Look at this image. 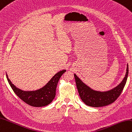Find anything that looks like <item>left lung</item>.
I'll return each mask as SVG.
<instances>
[{
	"label": "left lung",
	"mask_w": 132,
	"mask_h": 132,
	"mask_svg": "<svg viewBox=\"0 0 132 132\" xmlns=\"http://www.w3.org/2000/svg\"><path fill=\"white\" fill-rule=\"evenodd\" d=\"M128 75V65L123 80L112 89L106 92L96 91L92 89L74 73L76 87L81 100L87 105L94 108H100L113 103L120 96L126 84Z\"/></svg>",
	"instance_id": "obj_1"
}]
</instances>
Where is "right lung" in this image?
<instances>
[{"label": "right lung", "instance_id": "obj_1", "mask_svg": "<svg viewBox=\"0 0 132 132\" xmlns=\"http://www.w3.org/2000/svg\"><path fill=\"white\" fill-rule=\"evenodd\" d=\"M66 70L57 72L44 87L35 91H23L17 88L9 79L8 81L17 96L23 102L33 107H43L51 103L56 96V87L61 76Z\"/></svg>", "mask_w": 132, "mask_h": 132}]
</instances>
